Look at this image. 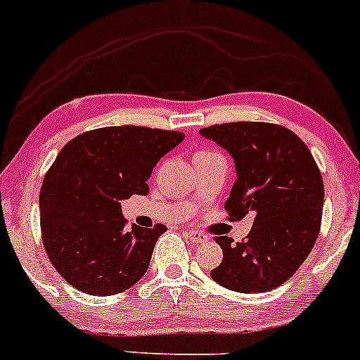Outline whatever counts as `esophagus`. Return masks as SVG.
Returning <instances> with one entry per match:
<instances>
[{
    "label": "esophagus",
    "instance_id": "1",
    "mask_svg": "<svg viewBox=\"0 0 360 360\" xmlns=\"http://www.w3.org/2000/svg\"><path fill=\"white\" fill-rule=\"evenodd\" d=\"M185 236H187L192 243H204V241L209 240L207 234L202 231H195V229H188V231H185Z\"/></svg>",
    "mask_w": 360,
    "mask_h": 360
}]
</instances>
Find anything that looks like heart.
Here are the masks:
<instances>
[{"instance_id": "b5f03b06", "label": "heart", "mask_w": 360, "mask_h": 360, "mask_svg": "<svg viewBox=\"0 0 360 360\" xmlns=\"http://www.w3.org/2000/svg\"><path fill=\"white\" fill-rule=\"evenodd\" d=\"M202 155H211V153H207V151H199V153H195V156H202Z\"/></svg>"}]
</instances>
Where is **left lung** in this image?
I'll return each mask as SVG.
<instances>
[{"label":"left lung","instance_id":"1","mask_svg":"<svg viewBox=\"0 0 360 360\" xmlns=\"http://www.w3.org/2000/svg\"><path fill=\"white\" fill-rule=\"evenodd\" d=\"M200 134L234 160L236 181L224 204L229 219L255 216L241 243L216 238L223 262L211 277L243 294L276 289L296 274L320 234L325 187L316 161L300 137L277 124H216Z\"/></svg>","mask_w":360,"mask_h":360}]
</instances>
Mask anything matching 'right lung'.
Wrapping results in <instances>:
<instances>
[{
    "mask_svg": "<svg viewBox=\"0 0 360 360\" xmlns=\"http://www.w3.org/2000/svg\"><path fill=\"white\" fill-rule=\"evenodd\" d=\"M184 132L139 126L83 132L59 151L40 188V229L56 270L90 296H114L146 274L165 224L127 228L120 200L148 179Z\"/></svg>",
    "mask_w": 360,
    "mask_h": 360,
    "instance_id": "obj_1",
    "label": "right lung"
}]
</instances>
